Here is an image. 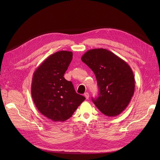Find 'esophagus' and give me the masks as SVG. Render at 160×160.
Instances as JSON below:
<instances>
[{
    "instance_id": "1",
    "label": "esophagus",
    "mask_w": 160,
    "mask_h": 160,
    "mask_svg": "<svg viewBox=\"0 0 160 160\" xmlns=\"http://www.w3.org/2000/svg\"><path fill=\"white\" fill-rule=\"evenodd\" d=\"M84 97H86V99H88V98H89V93H86L84 94Z\"/></svg>"
}]
</instances>
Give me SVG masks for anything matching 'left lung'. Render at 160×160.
I'll list each match as a JSON object with an SVG mask.
<instances>
[{
    "label": "left lung",
    "instance_id": "obj_1",
    "mask_svg": "<svg viewBox=\"0 0 160 160\" xmlns=\"http://www.w3.org/2000/svg\"><path fill=\"white\" fill-rule=\"evenodd\" d=\"M93 71L99 88L98 97L92 98L103 114L115 117L130 102L135 90V79L130 65L104 48L89 50L81 58Z\"/></svg>",
    "mask_w": 160,
    "mask_h": 160
}]
</instances>
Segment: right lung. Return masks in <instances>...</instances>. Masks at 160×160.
Wrapping results in <instances>:
<instances>
[{"label": "right lung", "instance_id": "right-lung-1", "mask_svg": "<svg viewBox=\"0 0 160 160\" xmlns=\"http://www.w3.org/2000/svg\"><path fill=\"white\" fill-rule=\"evenodd\" d=\"M72 52L62 50L49 56L33 72L31 94L41 114L55 122L69 119L86 98L63 77Z\"/></svg>", "mask_w": 160, "mask_h": 160}]
</instances>
